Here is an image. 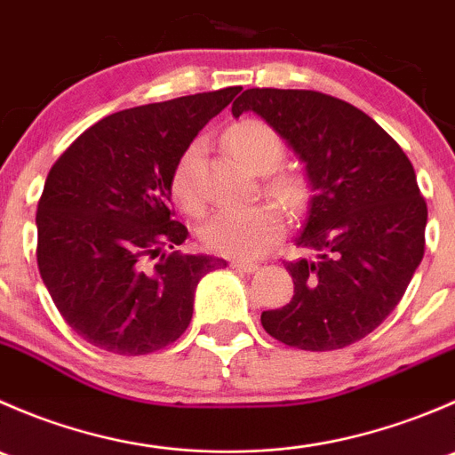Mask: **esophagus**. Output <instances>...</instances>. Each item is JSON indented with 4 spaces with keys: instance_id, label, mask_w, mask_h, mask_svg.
<instances>
[{
    "instance_id": "1",
    "label": "esophagus",
    "mask_w": 455,
    "mask_h": 455,
    "mask_svg": "<svg viewBox=\"0 0 455 455\" xmlns=\"http://www.w3.org/2000/svg\"><path fill=\"white\" fill-rule=\"evenodd\" d=\"M231 266L235 270H242V273H255V270L259 268V264H255V261H244V259H235Z\"/></svg>"
}]
</instances>
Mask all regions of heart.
I'll use <instances>...</instances> for the list:
<instances>
[{
  "label": "heart",
  "mask_w": 455,
  "mask_h": 455,
  "mask_svg": "<svg viewBox=\"0 0 455 455\" xmlns=\"http://www.w3.org/2000/svg\"><path fill=\"white\" fill-rule=\"evenodd\" d=\"M227 147L244 167L255 173H268L282 163L286 147L282 136L266 123L255 118H244L228 127ZM200 145H191L178 160L172 178V194L178 204L189 213L202 209V196L198 189ZM266 191L286 209L297 211L308 198V185L304 176L295 172H277L266 180ZM283 231V218L273 204L227 206L211 213L200 227V240L213 253L227 257H257L279 240Z\"/></svg>",
  "instance_id": "1"
}]
</instances>
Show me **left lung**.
<instances>
[{
  "mask_svg": "<svg viewBox=\"0 0 455 455\" xmlns=\"http://www.w3.org/2000/svg\"><path fill=\"white\" fill-rule=\"evenodd\" d=\"M231 112L264 118L310 187L295 237L306 257L286 261L295 295L261 325L310 352L361 341L396 308L425 253L427 204L410 158L368 114L321 92L253 87Z\"/></svg>",
  "mask_w": 455,
  "mask_h": 455,
  "instance_id": "8db88e82",
  "label": "left lung"
}]
</instances>
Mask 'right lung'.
Masks as SVG:
<instances>
[{
  "label": "right lung",
  "instance_id": "obj_1",
  "mask_svg": "<svg viewBox=\"0 0 455 455\" xmlns=\"http://www.w3.org/2000/svg\"><path fill=\"white\" fill-rule=\"evenodd\" d=\"M242 87L105 116L54 163L36 206V264L66 323L87 343L139 356L176 341L196 288L227 261L167 253L189 231L172 213L180 156Z\"/></svg>",
  "mask_w": 455,
  "mask_h": 455
}]
</instances>
